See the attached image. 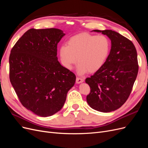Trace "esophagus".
<instances>
[{
  "mask_svg": "<svg viewBox=\"0 0 148 148\" xmlns=\"http://www.w3.org/2000/svg\"><path fill=\"white\" fill-rule=\"evenodd\" d=\"M84 82V79L79 78V77H77V79H76V83H81Z\"/></svg>",
  "mask_w": 148,
  "mask_h": 148,
  "instance_id": "34e87169",
  "label": "esophagus"
}]
</instances>
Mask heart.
I'll return each mask as SVG.
<instances>
[{"mask_svg": "<svg viewBox=\"0 0 148 148\" xmlns=\"http://www.w3.org/2000/svg\"><path fill=\"white\" fill-rule=\"evenodd\" d=\"M110 52V42L106 36L86 33L70 38L67 46L60 47L59 54L62 64L69 70L78 62V73L83 75L88 71L95 73L99 70Z\"/></svg>", "mask_w": 148, "mask_h": 148, "instance_id": "heart-1", "label": "heart"}]
</instances>
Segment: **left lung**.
I'll use <instances>...</instances> for the list:
<instances>
[{"label": "left lung", "instance_id": "8db88e82", "mask_svg": "<svg viewBox=\"0 0 148 148\" xmlns=\"http://www.w3.org/2000/svg\"><path fill=\"white\" fill-rule=\"evenodd\" d=\"M93 31L107 35L111 49L105 64L85 80L91 89L86 101L93 109L110 112L120 108L130 95L138 72L137 52L130 40L117 32Z\"/></svg>", "mask_w": 148, "mask_h": 148}]
</instances>
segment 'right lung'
I'll list each match as a JSON object with an SVG mask.
<instances>
[{
  "label": "right lung",
  "instance_id": "right-lung-1",
  "mask_svg": "<svg viewBox=\"0 0 148 148\" xmlns=\"http://www.w3.org/2000/svg\"><path fill=\"white\" fill-rule=\"evenodd\" d=\"M65 34L57 28L28 30L12 49L9 77L25 107L49 117L64 106L76 76L58 61L57 44Z\"/></svg>",
  "mask_w": 148,
  "mask_h": 148
}]
</instances>
